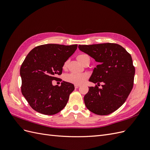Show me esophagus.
<instances>
[{"mask_svg":"<svg viewBox=\"0 0 150 150\" xmlns=\"http://www.w3.org/2000/svg\"><path fill=\"white\" fill-rule=\"evenodd\" d=\"M79 86H80L79 84H75V85H74L75 88H78L79 87Z\"/></svg>","mask_w":150,"mask_h":150,"instance_id":"esophagus-1","label":"esophagus"}]
</instances>
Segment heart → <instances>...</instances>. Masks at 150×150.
<instances>
[{
	"instance_id": "obj_1",
	"label": "heart",
	"mask_w": 150,
	"mask_h": 150,
	"mask_svg": "<svg viewBox=\"0 0 150 150\" xmlns=\"http://www.w3.org/2000/svg\"><path fill=\"white\" fill-rule=\"evenodd\" d=\"M88 56L86 54H80L78 57H77V59L81 63L83 61L84 59ZM67 66V62L66 61L64 62L63 67L66 68ZM88 78V75L86 74H79V73H74V72H72L69 74H67L65 76V80L67 82H69L76 84H83L85 82L86 79Z\"/></svg>"
}]
</instances>
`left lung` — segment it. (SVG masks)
Segmentation results:
<instances>
[{"label": "left lung", "mask_w": 150, "mask_h": 150, "mask_svg": "<svg viewBox=\"0 0 150 150\" xmlns=\"http://www.w3.org/2000/svg\"><path fill=\"white\" fill-rule=\"evenodd\" d=\"M80 51L93 57L99 64L89 81L103 82L102 88L89 87L84 97L88 110L98 115H108L124 104L132 90L135 69L130 54L114 43L79 45Z\"/></svg>", "instance_id": "obj_1"}]
</instances>
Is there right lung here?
Returning <instances> with one entry per match:
<instances>
[{"label":"right lung","instance_id":"add662e5","mask_svg":"<svg viewBox=\"0 0 150 150\" xmlns=\"http://www.w3.org/2000/svg\"><path fill=\"white\" fill-rule=\"evenodd\" d=\"M77 47V44H44L34 47L26 56L20 69L21 91L33 110L52 115L66 106L74 84L62 81L60 86H53L52 81L59 79L64 62Z\"/></svg>","mask_w":150,"mask_h":150}]
</instances>
